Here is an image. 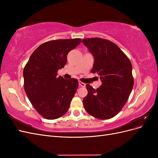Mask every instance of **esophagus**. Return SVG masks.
Masks as SVG:
<instances>
[{
    "instance_id": "obj_1",
    "label": "esophagus",
    "mask_w": 158,
    "mask_h": 158,
    "mask_svg": "<svg viewBox=\"0 0 158 158\" xmlns=\"http://www.w3.org/2000/svg\"><path fill=\"white\" fill-rule=\"evenodd\" d=\"M78 84H79L80 86H81V87H85V84L84 83L82 82H80V81L78 82Z\"/></svg>"
}]
</instances>
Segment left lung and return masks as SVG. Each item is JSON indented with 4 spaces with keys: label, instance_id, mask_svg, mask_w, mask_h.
I'll return each mask as SVG.
<instances>
[{
    "label": "left lung",
    "instance_id": "left-lung-1",
    "mask_svg": "<svg viewBox=\"0 0 158 158\" xmlns=\"http://www.w3.org/2000/svg\"><path fill=\"white\" fill-rule=\"evenodd\" d=\"M82 43L94 57L91 72L97 73L102 82L96 89L86 84L88 95L83 99L84 108L95 118H111L120 112L132 89L134 79L131 60L109 40L86 38Z\"/></svg>",
    "mask_w": 158,
    "mask_h": 158
}]
</instances>
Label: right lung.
Instances as JSON below:
<instances>
[{"label": "right lung", "mask_w": 158, "mask_h": 158, "mask_svg": "<svg viewBox=\"0 0 158 158\" xmlns=\"http://www.w3.org/2000/svg\"><path fill=\"white\" fill-rule=\"evenodd\" d=\"M80 38L52 40L33 51L23 71V86L32 106L46 119L58 118L68 111L78 86V80L64 79L57 72L66 64L69 52Z\"/></svg>", "instance_id": "1"}]
</instances>
